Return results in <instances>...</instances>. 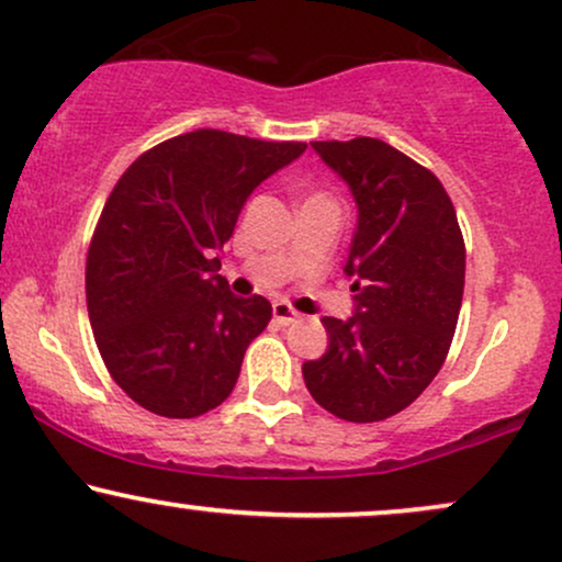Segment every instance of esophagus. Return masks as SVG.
<instances>
[{"label":"esophagus","mask_w":562,"mask_h":562,"mask_svg":"<svg viewBox=\"0 0 562 562\" xmlns=\"http://www.w3.org/2000/svg\"><path fill=\"white\" fill-rule=\"evenodd\" d=\"M273 321L279 323V326H292V323L300 321V313H296L294 307H289L286 302H276V305H273Z\"/></svg>","instance_id":"34e87169"}]
</instances>
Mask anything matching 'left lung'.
<instances>
[{
	"label": "left lung",
	"instance_id": "1",
	"mask_svg": "<svg viewBox=\"0 0 562 562\" xmlns=\"http://www.w3.org/2000/svg\"><path fill=\"white\" fill-rule=\"evenodd\" d=\"M358 204L345 273L352 315L323 318L328 349L302 366L336 418L373 424L405 411L439 373L465 286V244L439 178L379 138L310 144Z\"/></svg>",
	"mask_w": 562,
	"mask_h": 562
}]
</instances>
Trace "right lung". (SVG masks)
<instances>
[{
    "instance_id": "right-lung-1",
    "label": "right lung",
    "mask_w": 562,
    "mask_h": 562,
    "mask_svg": "<svg viewBox=\"0 0 562 562\" xmlns=\"http://www.w3.org/2000/svg\"><path fill=\"white\" fill-rule=\"evenodd\" d=\"M305 149L200 128L144 151L112 189L86 257V305L110 375L149 413L196 418L234 392L273 307L228 292L215 252L249 194Z\"/></svg>"
}]
</instances>
